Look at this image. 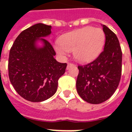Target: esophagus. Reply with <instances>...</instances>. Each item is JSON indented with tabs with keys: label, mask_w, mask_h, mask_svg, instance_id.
<instances>
[{
	"label": "esophagus",
	"mask_w": 132,
	"mask_h": 132,
	"mask_svg": "<svg viewBox=\"0 0 132 132\" xmlns=\"http://www.w3.org/2000/svg\"><path fill=\"white\" fill-rule=\"evenodd\" d=\"M72 66H74V64H72V63H68V66H67V68H69L70 67H71Z\"/></svg>",
	"instance_id": "obj_1"
}]
</instances>
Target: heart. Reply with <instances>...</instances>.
<instances>
[{"label":"heart","mask_w":132,"mask_h":132,"mask_svg":"<svg viewBox=\"0 0 132 132\" xmlns=\"http://www.w3.org/2000/svg\"><path fill=\"white\" fill-rule=\"evenodd\" d=\"M105 42L102 30L91 27L83 28L64 35L55 45L58 54L64 55L66 51L73 52L75 59L87 62L94 60L100 54Z\"/></svg>","instance_id":"1"}]
</instances>
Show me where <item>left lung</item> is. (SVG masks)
<instances>
[{
	"mask_svg": "<svg viewBox=\"0 0 132 132\" xmlns=\"http://www.w3.org/2000/svg\"><path fill=\"white\" fill-rule=\"evenodd\" d=\"M105 35L104 50L85 65H79L77 90L82 99L98 104L110 98L118 88L122 72V51L116 34L103 25Z\"/></svg>",
	"mask_w": 132,
	"mask_h": 132,
	"instance_id": "left-lung-1",
	"label": "left lung"
}]
</instances>
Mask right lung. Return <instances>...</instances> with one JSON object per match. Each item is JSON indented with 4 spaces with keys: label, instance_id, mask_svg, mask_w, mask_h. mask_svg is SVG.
Returning <instances> with one entry per match:
<instances>
[{
    "label": "right lung",
    "instance_id": "right-lung-1",
    "mask_svg": "<svg viewBox=\"0 0 132 132\" xmlns=\"http://www.w3.org/2000/svg\"><path fill=\"white\" fill-rule=\"evenodd\" d=\"M51 33V26L38 23L24 30L9 51L8 72L11 84L20 96L31 102H40L57 91L58 79L64 74L67 64L54 58L55 51L44 38ZM37 39L43 48L35 46Z\"/></svg>",
    "mask_w": 132,
    "mask_h": 132
}]
</instances>
